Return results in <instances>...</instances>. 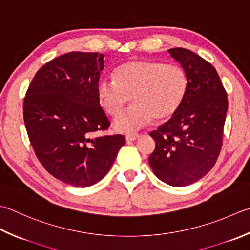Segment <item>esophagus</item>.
Listing matches in <instances>:
<instances>
[{"instance_id":"34e87169","label":"esophagus","mask_w":250,"mask_h":250,"mask_svg":"<svg viewBox=\"0 0 250 250\" xmlns=\"http://www.w3.org/2000/svg\"><path fill=\"white\" fill-rule=\"evenodd\" d=\"M140 134H126L125 135V140L128 142H131V141H135L136 139L140 138Z\"/></svg>"}]
</instances>
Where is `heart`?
Returning <instances> with one entry per match:
<instances>
[{
    "label": "heart",
    "instance_id": "heart-1",
    "mask_svg": "<svg viewBox=\"0 0 250 250\" xmlns=\"http://www.w3.org/2000/svg\"><path fill=\"white\" fill-rule=\"evenodd\" d=\"M115 80L102 78L96 96L107 114L119 115L131 97V108L112 122L121 133H132L158 121L170 119L182 105L188 91V76L181 66L161 62L130 61L120 65Z\"/></svg>",
    "mask_w": 250,
    "mask_h": 250
}]
</instances>
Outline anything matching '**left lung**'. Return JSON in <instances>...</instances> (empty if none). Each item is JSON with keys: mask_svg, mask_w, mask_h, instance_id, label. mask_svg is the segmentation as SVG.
Returning <instances> with one entry per match:
<instances>
[{"mask_svg": "<svg viewBox=\"0 0 250 250\" xmlns=\"http://www.w3.org/2000/svg\"><path fill=\"white\" fill-rule=\"evenodd\" d=\"M168 51L187 72L188 91L175 115L150 132L156 148L148 163L159 180L182 188L202 179L216 164L228 95L211 63L187 48Z\"/></svg>", "mask_w": 250, "mask_h": 250, "instance_id": "8db88e82", "label": "left lung"}]
</instances>
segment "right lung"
<instances>
[{"label":"right lung","instance_id":"1","mask_svg":"<svg viewBox=\"0 0 250 250\" xmlns=\"http://www.w3.org/2000/svg\"><path fill=\"white\" fill-rule=\"evenodd\" d=\"M104 55L70 52L38 70L23 101V120L38 159L54 178L87 188L105 177L121 134L93 136L110 125L96 96Z\"/></svg>","mask_w":250,"mask_h":250}]
</instances>
